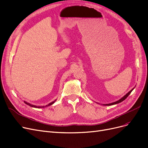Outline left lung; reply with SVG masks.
I'll use <instances>...</instances> for the list:
<instances>
[{"label": "left lung", "instance_id": "left-lung-1", "mask_svg": "<svg viewBox=\"0 0 148 148\" xmlns=\"http://www.w3.org/2000/svg\"><path fill=\"white\" fill-rule=\"evenodd\" d=\"M135 87H134V88H132V90H131L130 91H129L128 92H127V93L126 94V95H124L123 97H121V99H119L118 101H115V102H112V103H105V104H102L103 106H112V105H115V104H117V103H120V102H123V101H124L125 99H126V98L128 97V96L130 94V92H132V91H133V90L135 88ZM99 104H100V103H99Z\"/></svg>", "mask_w": 148, "mask_h": 148}]
</instances>
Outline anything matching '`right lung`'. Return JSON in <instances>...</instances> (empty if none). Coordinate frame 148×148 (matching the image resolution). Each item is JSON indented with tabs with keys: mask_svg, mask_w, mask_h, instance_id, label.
<instances>
[{
	"mask_svg": "<svg viewBox=\"0 0 148 148\" xmlns=\"http://www.w3.org/2000/svg\"><path fill=\"white\" fill-rule=\"evenodd\" d=\"M56 100H57V99H56L54 101H53V102H51V103H49V104H47V105H46V106H35V105H32V104H31V103H29V102H26V101H24V103H25V104L28 105V106H30V107H32L40 108H45V107H48V106H50L52 105L53 103L56 101Z\"/></svg>",
	"mask_w": 148,
	"mask_h": 148,
	"instance_id": "obj_1",
	"label": "right lung"
}]
</instances>
